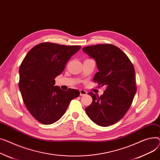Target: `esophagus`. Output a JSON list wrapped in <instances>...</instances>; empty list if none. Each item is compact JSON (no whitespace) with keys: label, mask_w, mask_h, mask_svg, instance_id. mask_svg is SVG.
Here are the masks:
<instances>
[{"label":"esophagus","mask_w":160,"mask_h":160,"mask_svg":"<svg viewBox=\"0 0 160 160\" xmlns=\"http://www.w3.org/2000/svg\"><path fill=\"white\" fill-rule=\"evenodd\" d=\"M80 96H86L87 94V92L84 90H80Z\"/></svg>","instance_id":"obj_1"}]
</instances>
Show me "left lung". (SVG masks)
<instances>
[{"instance_id": "8db88e82", "label": "left lung", "mask_w": 160, "mask_h": 160, "mask_svg": "<svg viewBox=\"0 0 160 160\" xmlns=\"http://www.w3.org/2000/svg\"><path fill=\"white\" fill-rule=\"evenodd\" d=\"M82 50L96 62L99 72L93 81L107 87L100 97L92 92L88 93L93 100L85 108L87 114L98 125H113L125 115L136 94L134 66L123 52L110 44L87 46Z\"/></svg>"}]
</instances>
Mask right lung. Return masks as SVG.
<instances>
[{"label": "right lung", "instance_id": "right-lung-1", "mask_svg": "<svg viewBox=\"0 0 160 160\" xmlns=\"http://www.w3.org/2000/svg\"><path fill=\"white\" fill-rule=\"evenodd\" d=\"M80 46L42 42L27 53L19 68V87L24 105L40 123L50 125L65 113L70 101L78 98V90L63 91L54 86L55 78L64 70Z\"/></svg>", "mask_w": 160, "mask_h": 160}]
</instances>
